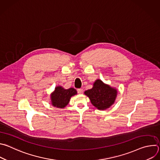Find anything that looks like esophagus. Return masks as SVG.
Returning <instances> with one entry per match:
<instances>
[{
	"mask_svg": "<svg viewBox=\"0 0 160 160\" xmlns=\"http://www.w3.org/2000/svg\"><path fill=\"white\" fill-rule=\"evenodd\" d=\"M77 92H78V94H82V93H83V89H82V88H78V89H77Z\"/></svg>",
	"mask_w": 160,
	"mask_h": 160,
	"instance_id": "esophagus-1",
	"label": "esophagus"
}]
</instances>
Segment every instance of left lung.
<instances>
[{
	"mask_svg": "<svg viewBox=\"0 0 160 160\" xmlns=\"http://www.w3.org/2000/svg\"><path fill=\"white\" fill-rule=\"evenodd\" d=\"M84 93L96 108L103 110L109 108L115 102L117 91L115 88L104 84L101 80H97L92 88L86 90Z\"/></svg>",
	"mask_w": 160,
	"mask_h": 160,
	"instance_id": "1",
	"label": "left lung"
}]
</instances>
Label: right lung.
<instances>
[{"label": "right lung", "instance_id": "1", "mask_svg": "<svg viewBox=\"0 0 160 160\" xmlns=\"http://www.w3.org/2000/svg\"><path fill=\"white\" fill-rule=\"evenodd\" d=\"M77 90L73 88L64 89L61 86L56 87L54 92L51 94L52 106L59 108H64L70 102L72 96L77 94Z\"/></svg>", "mask_w": 160, "mask_h": 160}]
</instances>
